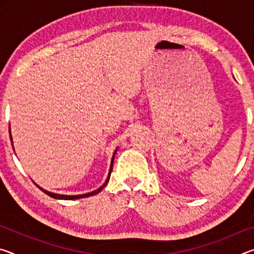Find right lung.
Here are the masks:
<instances>
[{
  "instance_id": "add662e5",
  "label": "right lung",
  "mask_w": 254,
  "mask_h": 254,
  "mask_svg": "<svg viewBox=\"0 0 254 254\" xmlns=\"http://www.w3.org/2000/svg\"><path fill=\"white\" fill-rule=\"evenodd\" d=\"M8 132H10V139H11V142H12V136H11V130H10V127H8ZM117 151H118V149L115 150L114 151V153H113V157H112V160H111V167H110V171H109V176H107V178H106V180H105V183L102 185V186L98 188V189H96V190H94V191H91V192H87V194H83V195H71V196H68V195H60V194H56V192H50V191H48V190H46V189H44V188H41L40 186H38V185L36 184V186H38V188L40 189V190H42L45 192V194H47L48 196H50V197H53V198H56V199H78V198H84V197H89V196H93V195H96V194H98V192H100L103 188H104L105 186H106V184L109 183V180H110V176H111V173H112V170H113V162H114V157H115V153H117Z\"/></svg>"
}]
</instances>
